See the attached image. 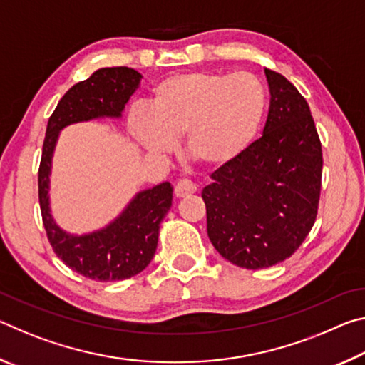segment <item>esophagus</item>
<instances>
[{
  "mask_svg": "<svg viewBox=\"0 0 365 365\" xmlns=\"http://www.w3.org/2000/svg\"><path fill=\"white\" fill-rule=\"evenodd\" d=\"M197 191V185L190 180V178H182V180H178L175 185V196L177 197H185V196H190L193 195Z\"/></svg>",
  "mask_w": 365,
  "mask_h": 365,
  "instance_id": "1",
  "label": "esophagus"
}]
</instances>
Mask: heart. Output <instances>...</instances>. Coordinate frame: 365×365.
Returning a JSON list of instances; mask_svg holds the SVG:
<instances>
[{
  "mask_svg": "<svg viewBox=\"0 0 365 365\" xmlns=\"http://www.w3.org/2000/svg\"><path fill=\"white\" fill-rule=\"evenodd\" d=\"M265 109L256 76L211 71L177 73L154 86L151 109L133 108L128 128L146 150L163 154L183 135V150L209 168L230 163L255 138Z\"/></svg>",
  "mask_w": 365,
  "mask_h": 365,
  "instance_id": "1",
  "label": "heart"
}]
</instances>
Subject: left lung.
<instances>
[{
	"mask_svg": "<svg viewBox=\"0 0 365 365\" xmlns=\"http://www.w3.org/2000/svg\"><path fill=\"white\" fill-rule=\"evenodd\" d=\"M270 88L261 138L212 172L202 190L207 237L222 257L257 270L285 261L317 217L322 143L311 109L282 73L265 69Z\"/></svg>",
	"mask_w": 365,
	"mask_h": 365,
	"instance_id": "1",
	"label": "left lung"
}]
</instances>
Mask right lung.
<instances>
[{
  "label": "right lung",
  "instance_id": "right-lung-1",
  "mask_svg": "<svg viewBox=\"0 0 365 365\" xmlns=\"http://www.w3.org/2000/svg\"><path fill=\"white\" fill-rule=\"evenodd\" d=\"M141 76L130 67H106L66 91L46 125L38 168V201L46 237L67 267L98 282L125 280L151 262L158 248L159 225L172 206L170 183L141 191L119 219L100 232L73 237L61 230L49 214L48 183L58 133L69 123L119 117Z\"/></svg>",
  "mask_w": 365,
  "mask_h": 365
}]
</instances>
